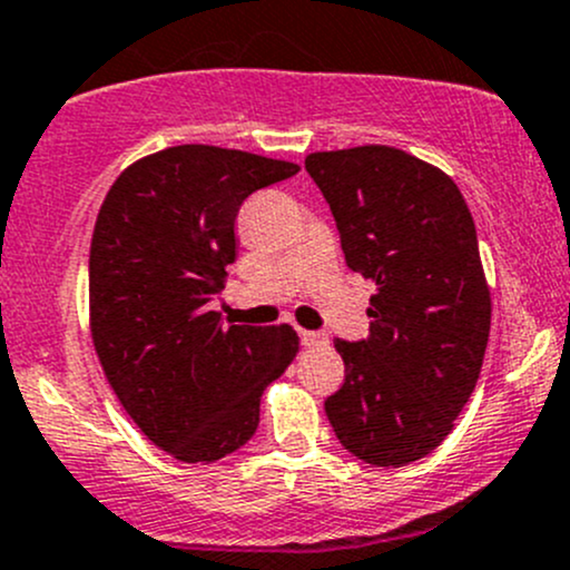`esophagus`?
I'll use <instances>...</instances> for the list:
<instances>
[{
	"instance_id": "esophagus-1",
	"label": "esophagus",
	"mask_w": 570,
	"mask_h": 570,
	"mask_svg": "<svg viewBox=\"0 0 570 570\" xmlns=\"http://www.w3.org/2000/svg\"><path fill=\"white\" fill-rule=\"evenodd\" d=\"M301 341H303V346H322V344H327V335L316 333V331H301Z\"/></svg>"
}]
</instances>
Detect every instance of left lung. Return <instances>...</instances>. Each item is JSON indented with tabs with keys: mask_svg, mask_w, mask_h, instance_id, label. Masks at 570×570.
<instances>
[{
	"mask_svg": "<svg viewBox=\"0 0 570 570\" xmlns=\"http://www.w3.org/2000/svg\"><path fill=\"white\" fill-rule=\"evenodd\" d=\"M350 269L374 281L368 338H335L344 385L325 401L365 464L429 456L475 391L491 297L475 220L445 171L385 144L311 153Z\"/></svg>",
	"mask_w": 570,
	"mask_h": 570,
	"instance_id": "1",
	"label": "left lung"
}]
</instances>
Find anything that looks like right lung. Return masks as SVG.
<instances>
[{"label":"right lung","instance_id":"1","mask_svg":"<svg viewBox=\"0 0 570 570\" xmlns=\"http://www.w3.org/2000/svg\"><path fill=\"white\" fill-rule=\"evenodd\" d=\"M301 171L243 149L179 144L106 194L89 248V325L106 380L160 451L218 461L254 436L265 387L295 361L289 325L224 327L215 295L254 190Z\"/></svg>","mask_w":570,"mask_h":570}]
</instances>
